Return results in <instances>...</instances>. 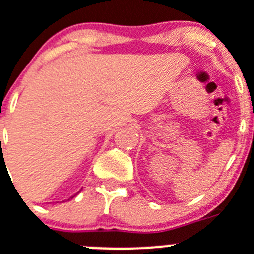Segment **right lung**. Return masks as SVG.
<instances>
[{"mask_svg":"<svg viewBox=\"0 0 254 254\" xmlns=\"http://www.w3.org/2000/svg\"><path fill=\"white\" fill-rule=\"evenodd\" d=\"M75 196V195H74ZM74 196H72V197H70V198H73V197H74ZM70 198H69V200H70Z\"/></svg>","mask_w":254,"mask_h":254,"instance_id":"add662e5","label":"right lung"}]
</instances>
